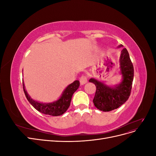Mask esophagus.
Returning <instances> with one entry per match:
<instances>
[{"instance_id": "obj_1", "label": "esophagus", "mask_w": 156, "mask_h": 156, "mask_svg": "<svg viewBox=\"0 0 156 156\" xmlns=\"http://www.w3.org/2000/svg\"><path fill=\"white\" fill-rule=\"evenodd\" d=\"M79 81H80V83H81V85H83V84L87 83L88 81L87 77L85 76V75H83V76H81V78H80Z\"/></svg>"}]
</instances>
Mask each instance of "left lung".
Here are the masks:
<instances>
[{"mask_svg": "<svg viewBox=\"0 0 156 156\" xmlns=\"http://www.w3.org/2000/svg\"><path fill=\"white\" fill-rule=\"evenodd\" d=\"M120 45L118 48H122ZM121 82L116 85H108L105 82L95 78L90 79L89 82L96 85V92L93 103L98 109L108 112L119 108L128 100L134 77V69L128 51L122 49L119 59Z\"/></svg>", "mask_w": 156, "mask_h": 156, "instance_id": "left-lung-1", "label": "left lung"}]
</instances>
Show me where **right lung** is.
Masks as SVG:
<instances>
[{"label":"right lung","instance_id":"obj_1","mask_svg":"<svg viewBox=\"0 0 156 156\" xmlns=\"http://www.w3.org/2000/svg\"><path fill=\"white\" fill-rule=\"evenodd\" d=\"M80 85L79 81L76 80L64 89L62 95L59 99L51 103H41L34 100L27 93L25 90L24 82H23V90H24L26 98L30 104L34 107L37 111L44 113L45 115L51 116H60L63 115L68 110L70 105V102L73 93L77 90Z\"/></svg>","mask_w":156,"mask_h":156}]
</instances>
